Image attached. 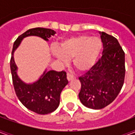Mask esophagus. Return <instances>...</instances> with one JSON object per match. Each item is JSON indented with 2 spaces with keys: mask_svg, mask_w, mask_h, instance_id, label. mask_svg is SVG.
Segmentation results:
<instances>
[{
  "mask_svg": "<svg viewBox=\"0 0 135 135\" xmlns=\"http://www.w3.org/2000/svg\"><path fill=\"white\" fill-rule=\"evenodd\" d=\"M74 78H76V77H75V76H73V75H71V74H67V80H69V81L73 80V79H74Z\"/></svg>",
  "mask_w": 135,
  "mask_h": 135,
  "instance_id": "34e87169",
  "label": "esophagus"
}]
</instances>
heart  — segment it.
<instances>
[{
    "mask_svg": "<svg viewBox=\"0 0 135 135\" xmlns=\"http://www.w3.org/2000/svg\"><path fill=\"white\" fill-rule=\"evenodd\" d=\"M102 49V42L99 38L82 35L63 41L52 53L63 64L73 58L74 67L78 71L85 72L96 64Z\"/></svg>",
    "mask_w": 135,
    "mask_h": 135,
    "instance_id": "1",
    "label": "heart"
}]
</instances>
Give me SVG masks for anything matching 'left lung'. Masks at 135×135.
<instances>
[{
  "label": "left lung",
  "mask_w": 135,
  "mask_h": 135,
  "mask_svg": "<svg viewBox=\"0 0 135 135\" xmlns=\"http://www.w3.org/2000/svg\"><path fill=\"white\" fill-rule=\"evenodd\" d=\"M102 56L93 67L78 79L81 89L78 97L83 104L101 109L116 98L123 85L125 52L115 37L100 32Z\"/></svg>",
  "instance_id": "obj_1"
}]
</instances>
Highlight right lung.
<instances>
[{"instance_id":"right-lung-1","label":"right lung","mask_w":135,"mask_h":135,"mask_svg":"<svg viewBox=\"0 0 135 135\" xmlns=\"http://www.w3.org/2000/svg\"><path fill=\"white\" fill-rule=\"evenodd\" d=\"M55 33V31L50 28L38 27L28 29L15 41L12 51L10 69L16 94L24 107L41 115L52 113L59 107L60 94L68 84L66 73L64 71L58 72L45 70L37 81L31 84L25 83L17 74V66L14 60V52L26 37L35 36L47 41L49 38Z\"/></svg>"}]
</instances>
